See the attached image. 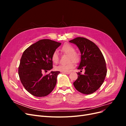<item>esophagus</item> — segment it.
Instances as JSON below:
<instances>
[{"mask_svg": "<svg viewBox=\"0 0 126 126\" xmlns=\"http://www.w3.org/2000/svg\"><path fill=\"white\" fill-rule=\"evenodd\" d=\"M63 73L68 75V74H69L70 73V72H63Z\"/></svg>", "mask_w": 126, "mask_h": 126, "instance_id": "esophagus-1", "label": "esophagus"}]
</instances>
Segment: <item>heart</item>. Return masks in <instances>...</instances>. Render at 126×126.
I'll return each mask as SVG.
<instances>
[{"instance_id": "b5f03b06", "label": "heart", "mask_w": 126, "mask_h": 126, "mask_svg": "<svg viewBox=\"0 0 126 126\" xmlns=\"http://www.w3.org/2000/svg\"><path fill=\"white\" fill-rule=\"evenodd\" d=\"M61 50L68 54V61L72 60L75 63L78 62L79 59V55L75 51L74 46L69 44H66L63 46ZM51 60L55 63H57L59 61V57L58 52L55 51L51 55ZM74 67V64L72 62H70L66 64H59V65L55 67L56 70L61 72H68Z\"/></svg>"}]
</instances>
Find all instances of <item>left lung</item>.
<instances>
[{"mask_svg": "<svg viewBox=\"0 0 126 126\" xmlns=\"http://www.w3.org/2000/svg\"><path fill=\"white\" fill-rule=\"evenodd\" d=\"M69 42L77 45L81 52L78 69L85 70L83 75L77 73L78 78L74 82V87L82 94H93L102 85L107 75L104 57L97 46L85 38L77 37Z\"/></svg>", "mask_w": 126, "mask_h": 126, "instance_id": "1", "label": "left lung"}]
</instances>
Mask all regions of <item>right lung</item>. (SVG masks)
I'll return each mask as SVG.
<instances>
[{"label": "right lung", "instance_id": "right-lung-1", "mask_svg": "<svg viewBox=\"0 0 126 126\" xmlns=\"http://www.w3.org/2000/svg\"><path fill=\"white\" fill-rule=\"evenodd\" d=\"M61 43L50 39H42L32 45L22 54L18 68V74L27 91L36 97H45L54 89L58 71H51V55Z\"/></svg>", "mask_w": 126, "mask_h": 126}]
</instances>
